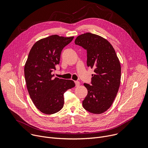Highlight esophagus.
<instances>
[{
  "label": "esophagus",
  "instance_id": "34e87169",
  "mask_svg": "<svg viewBox=\"0 0 148 148\" xmlns=\"http://www.w3.org/2000/svg\"><path fill=\"white\" fill-rule=\"evenodd\" d=\"M75 86H76V87H78V86H79L80 85V83H79V81H75Z\"/></svg>",
  "mask_w": 148,
  "mask_h": 148
}]
</instances>
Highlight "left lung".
<instances>
[{"label": "left lung", "instance_id": "left-lung-1", "mask_svg": "<svg viewBox=\"0 0 148 148\" xmlns=\"http://www.w3.org/2000/svg\"><path fill=\"white\" fill-rule=\"evenodd\" d=\"M75 44L87 50V64L94 69L91 85L84 83L88 94L82 101L87 111L99 114L112 104L121 82V67L115 51L110 42L103 37L86 33L78 36Z\"/></svg>", "mask_w": 148, "mask_h": 148}]
</instances>
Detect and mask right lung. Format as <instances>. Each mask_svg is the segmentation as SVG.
<instances>
[{"mask_svg": "<svg viewBox=\"0 0 148 148\" xmlns=\"http://www.w3.org/2000/svg\"><path fill=\"white\" fill-rule=\"evenodd\" d=\"M52 35L37 41L32 47L25 66V77L30 97L36 108L53 114L64 106V92L74 87L73 80L53 78L62 50L73 40Z\"/></svg>", "mask_w": 148, "mask_h": 148, "instance_id": "obj_1", "label": "right lung"}]
</instances>
